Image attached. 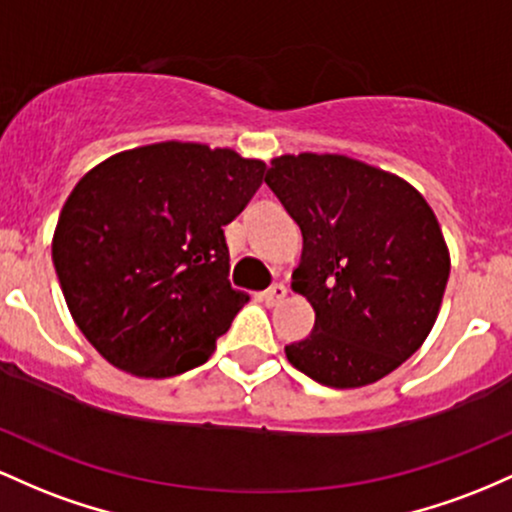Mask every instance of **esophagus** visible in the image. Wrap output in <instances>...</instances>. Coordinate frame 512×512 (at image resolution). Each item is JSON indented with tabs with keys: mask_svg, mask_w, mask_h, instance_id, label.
Listing matches in <instances>:
<instances>
[{
	"mask_svg": "<svg viewBox=\"0 0 512 512\" xmlns=\"http://www.w3.org/2000/svg\"><path fill=\"white\" fill-rule=\"evenodd\" d=\"M285 297H287V287L283 283H275L273 287H268V290L263 292V300H266V304H271V307L285 302Z\"/></svg>",
	"mask_w": 512,
	"mask_h": 512,
	"instance_id": "34e87169",
	"label": "esophagus"
}]
</instances>
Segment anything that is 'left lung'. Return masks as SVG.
I'll return each mask as SVG.
<instances>
[{
    "label": "left lung",
    "instance_id": "left-lung-1",
    "mask_svg": "<svg viewBox=\"0 0 512 512\" xmlns=\"http://www.w3.org/2000/svg\"><path fill=\"white\" fill-rule=\"evenodd\" d=\"M266 183L302 229L292 290L314 331L285 346L297 370L333 389L382 380L433 329L450 278L438 217L401 176L346 154H280Z\"/></svg>",
    "mask_w": 512,
    "mask_h": 512
}]
</instances>
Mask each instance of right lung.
Listing matches in <instances>:
<instances>
[{"instance_id":"obj_1","label":"right lung","mask_w":512,"mask_h":512,"mask_svg":"<svg viewBox=\"0 0 512 512\" xmlns=\"http://www.w3.org/2000/svg\"><path fill=\"white\" fill-rule=\"evenodd\" d=\"M266 164L229 147L154 142L86 171L62 205L53 263L74 324L128 375L203 365L249 295L229 285L225 229Z\"/></svg>"}]
</instances>
